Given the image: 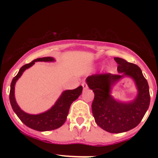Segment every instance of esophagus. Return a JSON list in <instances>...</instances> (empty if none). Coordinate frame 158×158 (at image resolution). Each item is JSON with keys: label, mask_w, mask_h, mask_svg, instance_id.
I'll return each instance as SVG.
<instances>
[{"label": "esophagus", "mask_w": 158, "mask_h": 158, "mask_svg": "<svg viewBox=\"0 0 158 158\" xmlns=\"http://www.w3.org/2000/svg\"><path fill=\"white\" fill-rule=\"evenodd\" d=\"M82 87H83V89L84 90H85V89H88V85H87V83L86 82H82Z\"/></svg>", "instance_id": "esophagus-1"}]
</instances>
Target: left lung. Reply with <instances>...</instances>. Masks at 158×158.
Masks as SVG:
<instances>
[{
  "label": "left lung",
  "mask_w": 158,
  "mask_h": 158,
  "mask_svg": "<svg viewBox=\"0 0 158 158\" xmlns=\"http://www.w3.org/2000/svg\"><path fill=\"white\" fill-rule=\"evenodd\" d=\"M114 59L118 65V74H94L87 77L86 82L95 94L92 111L97 125L110 133H122L138 126L148 109L151 97L141 69L124 59ZM125 76L132 77L138 89L136 98L126 103L117 101L110 94L111 85Z\"/></svg>",
  "instance_id": "8db88e82"
}]
</instances>
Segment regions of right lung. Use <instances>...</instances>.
Segmentation results:
<instances>
[{
	"mask_svg": "<svg viewBox=\"0 0 158 158\" xmlns=\"http://www.w3.org/2000/svg\"><path fill=\"white\" fill-rule=\"evenodd\" d=\"M54 60H55L52 57H43L33 60L31 63L20 68L10 84V102L13 110L25 125L39 131H47L61 127L66 122L71 104L77 99L82 92V85L72 90L64 91L50 109L40 114H30L20 109L14 96V86L17 79L21 76L25 70L33 66L35 62H52Z\"/></svg>",
	"mask_w": 158,
	"mask_h": 158,
	"instance_id": "right-lung-1",
	"label": "right lung"
}]
</instances>
